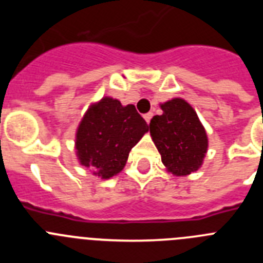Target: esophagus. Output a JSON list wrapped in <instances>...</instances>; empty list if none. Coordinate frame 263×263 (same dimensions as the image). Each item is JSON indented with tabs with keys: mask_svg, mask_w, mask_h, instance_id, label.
<instances>
[{
	"mask_svg": "<svg viewBox=\"0 0 263 263\" xmlns=\"http://www.w3.org/2000/svg\"><path fill=\"white\" fill-rule=\"evenodd\" d=\"M143 117H145L146 122H147V124H150V120H152V118H153V113H152V111H148V113H146V115L143 116Z\"/></svg>",
	"mask_w": 263,
	"mask_h": 263,
	"instance_id": "1",
	"label": "esophagus"
}]
</instances>
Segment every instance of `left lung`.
Here are the masks:
<instances>
[{
    "mask_svg": "<svg viewBox=\"0 0 263 263\" xmlns=\"http://www.w3.org/2000/svg\"><path fill=\"white\" fill-rule=\"evenodd\" d=\"M163 115L150 121V134L167 171L190 175L200 168L208 148V137L194 110L183 99L160 105Z\"/></svg>",
    "mask_w": 263,
    "mask_h": 263,
    "instance_id": "obj_1",
    "label": "left lung"
}]
</instances>
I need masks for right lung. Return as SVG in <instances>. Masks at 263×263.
<instances>
[{"label": "right lung", "mask_w": 263, "mask_h": 263, "mask_svg": "<svg viewBox=\"0 0 263 263\" xmlns=\"http://www.w3.org/2000/svg\"><path fill=\"white\" fill-rule=\"evenodd\" d=\"M147 130L136 106H122L118 100L104 97L89 106L78 127L79 162L103 179L117 175L126 164L130 150Z\"/></svg>", "instance_id": "1"}]
</instances>
